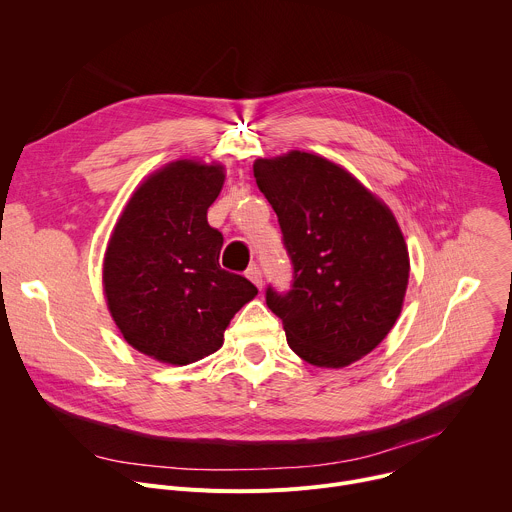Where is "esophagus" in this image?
I'll return each instance as SVG.
<instances>
[{"mask_svg":"<svg viewBox=\"0 0 512 512\" xmlns=\"http://www.w3.org/2000/svg\"><path fill=\"white\" fill-rule=\"evenodd\" d=\"M245 275H247V277H249V279L259 287V289L263 287V273H261V269H259L257 265H251V267L247 269V273H245Z\"/></svg>","mask_w":512,"mask_h":512,"instance_id":"esophagus-1","label":"esophagus"}]
</instances>
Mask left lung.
<instances>
[{"label":"left lung","instance_id":"1","mask_svg":"<svg viewBox=\"0 0 512 512\" xmlns=\"http://www.w3.org/2000/svg\"><path fill=\"white\" fill-rule=\"evenodd\" d=\"M294 263L285 296L267 289L287 344L322 369L373 352L401 316L409 251L393 210L340 164L302 150L253 164Z\"/></svg>","mask_w":512,"mask_h":512}]
</instances>
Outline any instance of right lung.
Listing matches in <instances>:
<instances>
[{"instance_id":"obj_1","label":"right lung","mask_w":512,"mask_h":512,"mask_svg":"<svg viewBox=\"0 0 512 512\" xmlns=\"http://www.w3.org/2000/svg\"><path fill=\"white\" fill-rule=\"evenodd\" d=\"M225 166L174 160L145 176L123 206L103 257V291L121 336L166 364L196 362L225 342L257 287L221 269L223 235L206 221Z\"/></svg>"}]
</instances>
